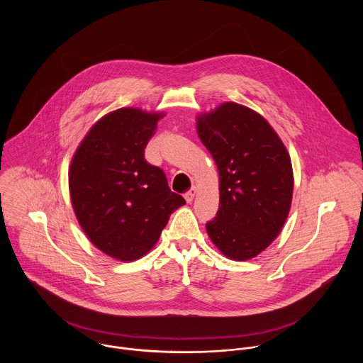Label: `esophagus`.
<instances>
[{"label": "esophagus", "instance_id": "obj_1", "mask_svg": "<svg viewBox=\"0 0 363 363\" xmlns=\"http://www.w3.org/2000/svg\"><path fill=\"white\" fill-rule=\"evenodd\" d=\"M196 194H197V187H191L186 194H184V199H186V201L187 203H191L193 200H194V197H196Z\"/></svg>", "mask_w": 363, "mask_h": 363}]
</instances>
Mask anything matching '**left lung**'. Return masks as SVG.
Returning <instances> with one entry per match:
<instances>
[{
	"label": "left lung",
	"mask_w": 363,
	"mask_h": 363,
	"mask_svg": "<svg viewBox=\"0 0 363 363\" xmlns=\"http://www.w3.org/2000/svg\"><path fill=\"white\" fill-rule=\"evenodd\" d=\"M197 133L219 173V208L207 222L228 259L246 261L279 235L292 203L291 157L257 111L233 102L197 117Z\"/></svg>",
	"instance_id": "obj_1"
}]
</instances>
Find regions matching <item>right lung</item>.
<instances>
[{
  "mask_svg": "<svg viewBox=\"0 0 363 363\" xmlns=\"http://www.w3.org/2000/svg\"><path fill=\"white\" fill-rule=\"evenodd\" d=\"M162 113L135 107L104 116L72 156L69 196L88 239L104 255L134 261L157 242L170 213L186 204L144 151Z\"/></svg>",
  "mask_w": 363,
  "mask_h": 363,
  "instance_id": "1",
  "label": "right lung"
}]
</instances>
